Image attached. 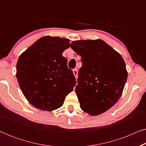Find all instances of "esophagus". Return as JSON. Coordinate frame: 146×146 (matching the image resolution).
Segmentation results:
<instances>
[{
	"label": "esophagus",
	"instance_id": "esophagus-1",
	"mask_svg": "<svg viewBox=\"0 0 146 146\" xmlns=\"http://www.w3.org/2000/svg\"><path fill=\"white\" fill-rule=\"evenodd\" d=\"M73 73L75 76L76 78H78V70H77V69H76V68L74 69L73 70Z\"/></svg>",
	"mask_w": 146,
	"mask_h": 146
}]
</instances>
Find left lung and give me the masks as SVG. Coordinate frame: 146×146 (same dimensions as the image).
I'll use <instances>...</instances> for the list:
<instances>
[{
  "mask_svg": "<svg viewBox=\"0 0 146 146\" xmlns=\"http://www.w3.org/2000/svg\"><path fill=\"white\" fill-rule=\"evenodd\" d=\"M70 47L82 58L75 90L81 109L92 115L100 114L122 94L127 77L124 60L100 39L74 41Z\"/></svg>",
  "mask_w": 146,
  "mask_h": 146,
  "instance_id": "1",
  "label": "left lung"
}]
</instances>
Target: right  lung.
Returning a JSON list of instances; mask_svg holds the SVG:
<instances>
[{
  "instance_id": "add662e5",
  "label": "right lung",
  "mask_w": 146,
  "mask_h": 146,
  "mask_svg": "<svg viewBox=\"0 0 146 146\" xmlns=\"http://www.w3.org/2000/svg\"><path fill=\"white\" fill-rule=\"evenodd\" d=\"M69 40L42 37L20 56L17 78L24 96L34 106L52 111L61 107L75 86L76 78L62 56Z\"/></svg>"
}]
</instances>
